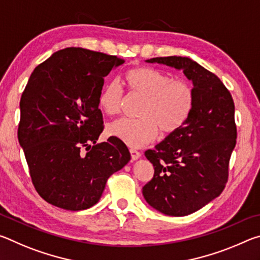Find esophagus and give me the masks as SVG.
Returning a JSON list of instances; mask_svg holds the SVG:
<instances>
[{"label": "esophagus", "instance_id": "1", "mask_svg": "<svg viewBox=\"0 0 260 260\" xmlns=\"http://www.w3.org/2000/svg\"><path fill=\"white\" fill-rule=\"evenodd\" d=\"M129 152H131V157H132V160L133 161H135V160H138L139 158L141 157V153L139 152V151H136V150H134V149H131L129 150Z\"/></svg>", "mask_w": 260, "mask_h": 260}]
</instances>
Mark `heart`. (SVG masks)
Segmentation results:
<instances>
[{
    "label": "heart",
    "instance_id": "heart-1",
    "mask_svg": "<svg viewBox=\"0 0 260 260\" xmlns=\"http://www.w3.org/2000/svg\"><path fill=\"white\" fill-rule=\"evenodd\" d=\"M124 81L135 95L144 98L139 119H118L108 134L132 148L143 147L156 138L158 128L171 134L184 125L193 108V89L188 82L172 80L169 74L152 68H135ZM100 108L109 116L120 112L122 90L117 82L108 83L99 98Z\"/></svg>",
    "mask_w": 260,
    "mask_h": 260
}]
</instances>
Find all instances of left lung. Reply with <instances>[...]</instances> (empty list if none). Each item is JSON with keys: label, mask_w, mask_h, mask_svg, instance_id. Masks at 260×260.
<instances>
[{"label": "left lung", "mask_w": 260, "mask_h": 260, "mask_svg": "<svg viewBox=\"0 0 260 260\" xmlns=\"http://www.w3.org/2000/svg\"><path fill=\"white\" fill-rule=\"evenodd\" d=\"M147 63L182 71L192 82L193 108L184 125L144 155L155 174L142 189L158 212L183 217L196 212L222 192L236 144L235 107L215 74L188 57H156Z\"/></svg>", "instance_id": "8db88e82"}]
</instances>
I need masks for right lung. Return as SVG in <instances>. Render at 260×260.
<instances>
[{
    "instance_id": "obj_1",
    "label": "right lung",
    "mask_w": 260,
    "mask_h": 260,
    "mask_svg": "<svg viewBox=\"0 0 260 260\" xmlns=\"http://www.w3.org/2000/svg\"><path fill=\"white\" fill-rule=\"evenodd\" d=\"M116 56L65 48L35 68L20 99L18 141L35 189L69 211L100 201L107 180L131 160L121 141L96 143L103 131L99 98ZM82 148H86L83 153Z\"/></svg>"
}]
</instances>
